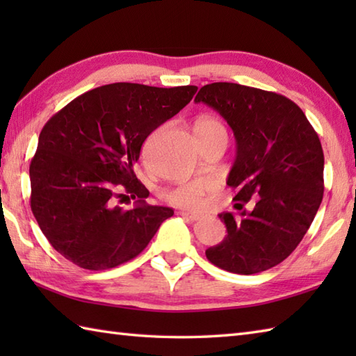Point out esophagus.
Wrapping results in <instances>:
<instances>
[{"label":"esophagus","mask_w":356,"mask_h":356,"mask_svg":"<svg viewBox=\"0 0 356 356\" xmlns=\"http://www.w3.org/2000/svg\"><path fill=\"white\" fill-rule=\"evenodd\" d=\"M180 216L182 217H185V218H188V220H193V222H195V220H200V214H195V213H191V211H185V209H182L179 213Z\"/></svg>","instance_id":"obj_1"}]
</instances>
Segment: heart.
Segmentation results:
<instances>
[{"instance_id":"heart-1","label":"heart","mask_w":356,"mask_h":356,"mask_svg":"<svg viewBox=\"0 0 356 356\" xmlns=\"http://www.w3.org/2000/svg\"><path fill=\"white\" fill-rule=\"evenodd\" d=\"M194 133L197 134L200 142H205L226 136V128L217 118L202 116L195 120ZM214 186L216 185L213 180L208 179L186 180V182L171 188V190L166 193V200L176 207L199 209L205 205L207 195L208 193L214 190Z\"/></svg>"}]
</instances>
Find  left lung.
Segmentation results:
<instances>
[{
  "label": "left lung",
  "instance_id": "left-lung-1",
  "mask_svg": "<svg viewBox=\"0 0 356 356\" xmlns=\"http://www.w3.org/2000/svg\"><path fill=\"white\" fill-rule=\"evenodd\" d=\"M194 102L214 108L232 128L236 161L228 184L236 208L222 213L223 241L207 259L234 274L251 275L277 266L303 240L324 191V154L318 134L297 104L274 92L232 82L203 86ZM254 197V208L243 207Z\"/></svg>",
  "mask_w": 356,
  "mask_h": 356
}]
</instances>
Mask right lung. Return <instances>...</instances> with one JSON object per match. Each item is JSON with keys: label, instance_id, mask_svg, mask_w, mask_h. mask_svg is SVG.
Segmentation results:
<instances>
[{"label": "right lung", "instance_id": "add662e5", "mask_svg": "<svg viewBox=\"0 0 356 356\" xmlns=\"http://www.w3.org/2000/svg\"><path fill=\"white\" fill-rule=\"evenodd\" d=\"M195 92L116 82L78 96L44 125L29 171L30 207L67 260L88 270L116 268L139 255L174 214L148 205L134 165L148 136ZM124 195L135 200L131 209L115 205Z\"/></svg>", "mask_w": 356, "mask_h": 356}]
</instances>
